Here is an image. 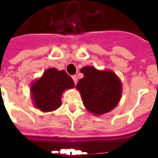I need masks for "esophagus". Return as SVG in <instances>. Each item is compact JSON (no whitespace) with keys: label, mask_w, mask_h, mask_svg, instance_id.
Masks as SVG:
<instances>
[{"label":"esophagus","mask_w":158,"mask_h":158,"mask_svg":"<svg viewBox=\"0 0 158 158\" xmlns=\"http://www.w3.org/2000/svg\"><path fill=\"white\" fill-rule=\"evenodd\" d=\"M72 79L74 81V83H75V85H76V83H77V81H78V77H77V75H73Z\"/></svg>","instance_id":"1"}]
</instances>
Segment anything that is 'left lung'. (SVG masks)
I'll use <instances>...</instances> for the list:
<instances>
[{"mask_svg":"<svg viewBox=\"0 0 158 158\" xmlns=\"http://www.w3.org/2000/svg\"><path fill=\"white\" fill-rule=\"evenodd\" d=\"M84 74L76 88L82 98L84 106L94 116H100L113 110L122 97V82L115 73L99 70L93 66L80 69Z\"/></svg>","mask_w":158,"mask_h":158,"instance_id":"1","label":"left lung"}]
</instances>
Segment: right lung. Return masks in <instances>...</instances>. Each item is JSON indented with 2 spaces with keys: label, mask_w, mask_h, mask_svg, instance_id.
<instances>
[{
  "label": "right lung",
  "mask_w": 158,
  "mask_h": 158,
  "mask_svg": "<svg viewBox=\"0 0 158 158\" xmlns=\"http://www.w3.org/2000/svg\"><path fill=\"white\" fill-rule=\"evenodd\" d=\"M72 88H74V82L66 71L55 68L46 69L31 84L33 104L41 112H53L62 105V93Z\"/></svg>",
  "instance_id": "right-lung-1"
}]
</instances>
